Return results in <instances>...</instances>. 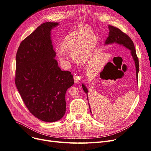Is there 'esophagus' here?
Wrapping results in <instances>:
<instances>
[{
  "mask_svg": "<svg viewBox=\"0 0 151 151\" xmlns=\"http://www.w3.org/2000/svg\"><path fill=\"white\" fill-rule=\"evenodd\" d=\"M74 82H75L76 83H78V82H79V81H80V77L76 75V74H75V75L74 76Z\"/></svg>",
  "mask_w": 151,
  "mask_h": 151,
  "instance_id": "obj_1",
  "label": "esophagus"
}]
</instances>
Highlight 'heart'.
Wrapping results in <instances>:
<instances>
[{"label":"heart","instance_id":"b5f03b06","mask_svg":"<svg viewBox=\"0 0 151 151\" xmlns=\"http://www.w3.org/2000/svg\"><path fill=\"white\" fill-rule=\"evenodd\" d=\"M97 43V37L92 30L77 29L64 37L60 51L68 54L76 62L84 63L92 57Z\"/></svg>","mask_w":151,"mask_h":151}]
</instances>
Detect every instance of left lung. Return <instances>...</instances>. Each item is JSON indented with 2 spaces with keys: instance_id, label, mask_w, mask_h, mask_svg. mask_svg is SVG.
I'll list each match as a JSON object with an SVG mask.
<instances>
[{
  "instance_id": "1",
  "label": "left lung",
  "mask_w": 151,
  "mask_h": 151,
  "mask_svg": "<svg viewBox=\"0 0 151 151\" xmlns=\"http://www.w3.org/2000/svg\"><path fill=\"white\" fill-rule=\"evenodd\" d=\"M108 28H109V31H110L109 35H108V37H107V38L105 41V45H110V44H113V43H117L120 45H123V46L127 48V49L130 50L131 55L132 58H133V60H134V63H135L136 77L137 78L138 72H139V61H138V58L136 55V50H135V47H134L133 42H132L131 39L128 37L127 35L123 33L119 28L111 26V25L108 26ZM82 87L83 91L85 92L87 94V100L88 101V90L83 83H82ZM88 105H89L90 113H92L89 103H88Z\"/></svg>"
}]
</instances>
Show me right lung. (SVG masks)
Returning <instances> with one entry per match:
<instances>
[{
  "mask_svg": "<svg viewBox=\"0 0 151 151\" xmlns=\"http://www.w3.org/2000/svg\"><path fill=\"white\" fill-rule=\"evenodd\" d=\"M57 22L41 24L24 39L16 55L15 85L29 112L45 122L61 119L66 110L65 92L74 81L55 59L51 29Z\"/></svg>",
  "mask_w": 151,
  "mask_h": 151,
  "instance_id": "obj_1",
  "label": "right lung"
}]
</instances>
